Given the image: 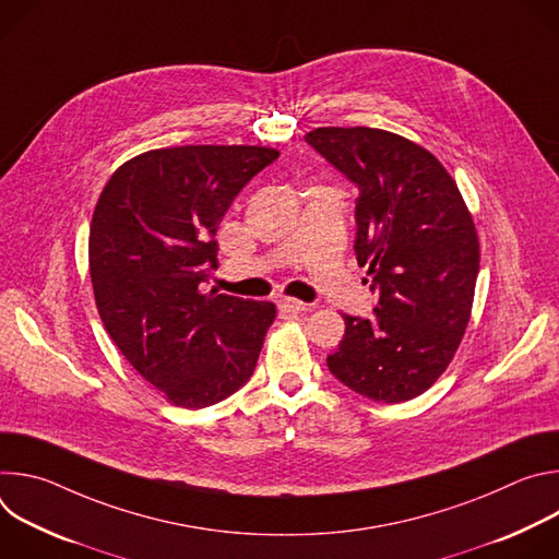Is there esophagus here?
<instances>
[{"mask_svg":"<svg viewBox=\"0 0 559 559\" xmlns=\"http://www.w3.org/2000/svg\"><path fill=\"white\" fill-rule=\"evenodd\" d=\"M278 311L285 318H294V316H298L302 311H309V305H305V302H300L296 298H281L278 300Z\"/></svg>","mask_w":559,"mask_h":559,"instance_id":"obj_1","label":"esophagus"}]
</instances>
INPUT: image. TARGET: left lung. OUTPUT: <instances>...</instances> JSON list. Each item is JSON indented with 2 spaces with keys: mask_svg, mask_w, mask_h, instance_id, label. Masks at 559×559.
Instances as JSON below:
<instances>
[{
  "mask_svg": "<svg viewBox=\"0 0 559 559\" xmlns=\"http://www.w3.org/2000/svg\"><path fill=\"white\" fill-rule=\"evenodd\" d=\"M352 179L356 259L378 287L371 318L347 316L330 371L371 401L425 393L466 332L480 241L447 168L423 145L380 128H316L305 134Z\"/></svg>",
  "mask_w": 559,
  "mask_h": 559,
  "instance_id": "8db88e82",
  "label": "left lung"
}]
</instances>
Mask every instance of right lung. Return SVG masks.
<instances>
[{
	"instance_id": "obj_1",
	"label": "right lung",
	"mask_w": 559,
	"mask_h": 559,
	"mask_svg": "<svg viewBox=\"0 0 559 559\" xmlns=\"http://www.w3.org/2000/svg\"><path fill=\"white\" fill-rule=\"evenodd\" d=\"M281 152L177 145L132 156L99 194L88 265L106 332L175 407L203 409L243 386L276 318L270 300L201 292L214 234L243 186Z\"/></svg>"
}]
</instances>
